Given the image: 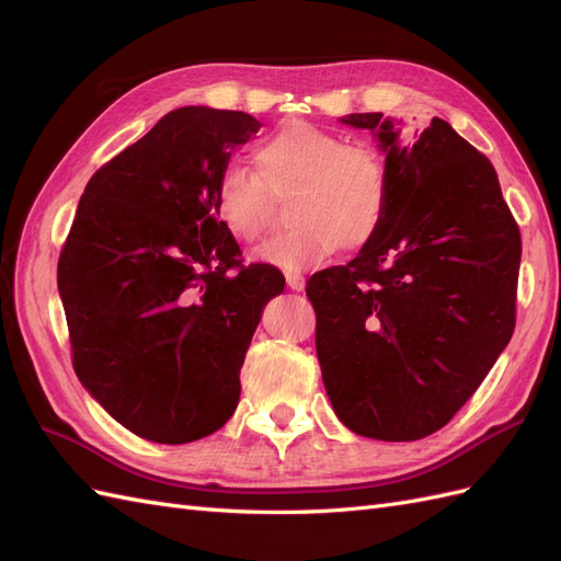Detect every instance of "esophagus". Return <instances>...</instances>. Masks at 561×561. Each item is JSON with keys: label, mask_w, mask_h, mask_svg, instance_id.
<instances>
[{"label": "esophagus", "mask_w": 561, "mask_h": 561, "mask_svg": "<svg viewBox=\"0 0 561 561\" xmlns=\"http://www.w3.org/2000/svg\"><path fill=\"white\" fill-rule=\"evenodd\" d=\"M285 280H287V287L295 293H301L304 290V283H307V278H304L301 271H285Z\"/></svg>", "instance_id": "1"}]
</instances>
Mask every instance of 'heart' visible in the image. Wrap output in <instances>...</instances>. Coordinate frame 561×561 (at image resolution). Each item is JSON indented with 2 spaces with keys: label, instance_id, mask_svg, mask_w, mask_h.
Instances as JSON below:
<instances>
[{
  "label": "heart",
  "instance_id": "1",
  "mask_svg": "<svg viewBox=\"0 0 561 561\" xmlns=\"http://www.w3.org/2000/svg\"><path fill=\"white\" fill-rule=\"evenodd\" d=\"M254 171L227 163L215 180L213 208L241 243L260 241L271 225V194L293 192L287 219L295 225L254 250V260L301 271L344 245L360 252L386 222L390 180L386 159L367 142L311 122H287L252 147Z\"/></svg>",
  "mask_w": 561,
  "mask_h": 561
}]
</instances>
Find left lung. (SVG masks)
Masks as SVG:
<instances>
[{"label": "left lung", "mask_w": 561, "mask_h": 561, "mask_svg": "<svg viewBox=\"0 0 561 561\" xmlns=\"http://www.w3.org/2000/svg\"><path fill=\"white\" fill-rule=\"evenodd\" d=\"M381 112L390 201L377 241L307 283L334 414L383 443L451 421L515 330L522 239L491 161L443 118L404 135Z\"/></svg>", "instance_id": "1"}]
</instances>
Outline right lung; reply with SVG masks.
<instances>
[{
    "label": "right lung",
    "mask_w": 561,
    "mask_h": 561,
    "mask_svg": "<svg viewBox=\"0 0 561 561\" xmlns=\"http://www.w3.org/2000/svg\"><path fill=\"white\" fill-rule=\"evenodd\" d=\"M260 128L245 112H168L93 173L60 250L77 377L151 443L225 426L262 309L283 293L280 271L243 264L213 208L231 149Z\"/></svg>",
    "instance_id": "1"
}]
</instances>
